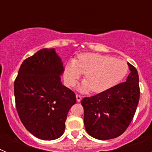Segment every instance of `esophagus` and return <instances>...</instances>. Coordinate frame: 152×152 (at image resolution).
Segmentation results:
<instances>
[{
    "mask_svg": "<svg viewBox=\"0 0 152 152\" xmlns=\"http://www.w3.org/2000/svg\"><path fill=\"white\" fill-rule=\"evenodd\" d=\"M76 99H77V102H80V100H82V96H80V95L77 94L76 95Z\"/></svg>",
    "mask_w": 152,
    "mask_h": 152,
    "instance_id": "34e87169",
    "label": "esophagus"
}]
</instances>
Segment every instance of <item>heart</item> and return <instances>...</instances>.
<instances>
[{"label": "heart", "instance_id": "obj_1", "mask_svg": "<svg viewBox=\"0 0 152 152\" xmlns=\"http://www.w3.org/2000/svg\"><path fill=\"white\" fill-rule=\"evenodd\" d=\"M127 72L128 65L123 60L96 53H83L67 64L64 78L68 85L73 86L84 74L85 81L79 90L101 93L120 82Z\"/></svg>", "mask_w": 152, "mask_h": 152}]
</instances>
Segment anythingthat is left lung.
<instances>
[{
    "instance_id": "left-lung-1",
    "label": "left lung",
    "mask_w": 152,
    "mask_h": 152,
    "mask_svg": "<svg viewBox=\"0 0 152 152\" xmlns=\"http://www.w3.org/2000/svg\"><path fill=\"white\" fill-rule=\"evenodd\" d=\"M126 81L81 100L86 131L95 139L107 140L124 132L132 122L140 96L139 75L128 63Z\"/></svg>"
}]
</instances>
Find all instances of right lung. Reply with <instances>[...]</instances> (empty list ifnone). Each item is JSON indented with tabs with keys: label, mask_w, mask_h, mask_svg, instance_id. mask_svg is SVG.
Wrapping results in <instances>:
<instances>
[{
	"label": "right lung",
	"mask_w": 152,
	"mask_h": 152,
	"mask_svg": "<svg viewBox=\"0 0 152 152\" xmlns=\"http://www.w3.org/2000/svg\"><path fill=\"white\" fill-rule=\"evenodd\" d=\"M64 67L55 49H42L23 61L14 81L16 108L25 128L43 140L64 133L75 94L61 81Z\"/></svg>",
	"instance_id": "right-lung-1"
}]
</instances>
